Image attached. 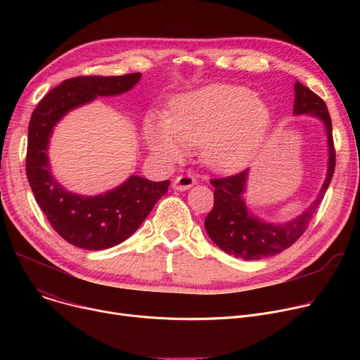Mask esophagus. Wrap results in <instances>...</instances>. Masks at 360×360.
I'll return each mask as SVG.
<instances>
[{
	"instance_id": "esophagus-1",
	"label": "esophagus",
	"mask_w": 360,
	"mask_h": 360,
	"mask_svg": "<svg viewBox=\"0 0 360 360\" xmlns=\"http://www.w3.org/2000/svg\"><path fill=\"white\" fill-rule=\"evenodd\" d=\"M195 184H197V179L191 174H184L174 179L172 186L178 191H185V190H190V188Z\"/></svg>"
}]
</instances>
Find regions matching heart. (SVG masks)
Here are the masks:
<instances>
[{"label":"heart","mask_w":360,"mask_h":360,"mask_svg":"<svg viewBox=\"0 0 360 360\" xmlns=\"http://www.w3.org/2000/svg\"><path fill=\"white\" fill-rule=\"evenodd\" d=\"M271 124L269 103L247 87L210 84L175 98L163 120L150 115L144 137L155 153L170 160L185 155V144H200L207 165L229 172L254 160Z\"/></svg>","instance_id":"obj_1"}]
</instances>
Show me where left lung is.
<instances>
[{
	"label": "left lung",
	"mask_w": 360,
	"mask_h": 360,
	"mask_svg": "<svg viewBox=\"0 0 360 360\" xmlns=\"http://www.w3.org/2000/svg\"><path fill=\"white\" fill-rule=\"evenodd\" d=\"M295 115L318 117L326 125L328 139V170L327 178L316 200L296 219L274 224L255 217L245 205L243 193L247 186L248 170L224 178L210 179L214 186L213 210L204 220L205 231L220 250L236 258L261 259L276 255L304 235L308 223L323 201L331 182L335 167V148L333 141V125L326 102L302 83H295Z\"/></svg>",
	"instance_id": "8db88e82"
}]
</instances>
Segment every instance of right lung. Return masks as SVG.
<instances>
[{"instance_id": "obj_1", "label": "right lung", "mask_w": 360, "mask_h": 360, "mask_svg": "<svg viewBox=\"0 0 360 360\" xmlns=\"http://www.w3.org/2000/svg\"><path fill=\"white\" fill-rule=\"evenodd\" d=\"M140 72L82 75L63 82L37 103L29 122L26 175L34 198L53 231L74 247L99 251L112 248L134 233L170 181L151 182L132 175L105 194L84 197L68 193L53 178L48 162L52 129L67 112L96 99L117 96L134 87Z\"/></svg>"}]
</instances>
